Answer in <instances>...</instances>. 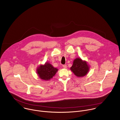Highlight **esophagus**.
<instances>
[{"instance_id": "obj_1", "label": "esophagus", "mask_w": 120, "mask_h": 120, "mask_svg": "<svg viewBox=\"0 0 120 120\" xmlns=\"http://www.w3.org/2000/svg\"><path fill=\"white\" fill-rule=\"evenodd\" d=\"M63 67L64 68L66 69V68H67V65H66V64H64V65H63Z\"/></svg>"}]
</instances>
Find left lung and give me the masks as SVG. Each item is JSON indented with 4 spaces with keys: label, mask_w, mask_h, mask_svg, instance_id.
<instances>
[{
    "label": "left lung",
    "mask_w": 120,
    "mask_h": 120,
    "mask_svg": "<svg viewBox=\"0 0 120 120\" xmlns=\"http://www.w3.org/2000/svg\"><path fill=\"white\" fill-rule=\"evenodd\" d=\"M90 67L87 62L81 58H77L74 60L71 70L77 77H82L86 75Z\"/></svg>",
    "instance_id": "1"
}]
</instances>
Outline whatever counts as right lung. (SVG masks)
Listing matches in <instances>:
<instances>
[{
    "mask_svg": "<svg viewBox=\"0 0 120 120\" xmlns=\"http://www.w3.org/2000/svg\"><path fill=\"white\" fill-rule=\"evenodd\" d=\"M57 71L58 69L55 68L51 64L45 63V65H41L37 69V73L41 79L46 81L52 78Z\"/></svg>",
    "mask_w": 120,
    "mask_h": 120,
    "instance_id": "obj_1",
    "label": "right lung"
}]
</instances>
